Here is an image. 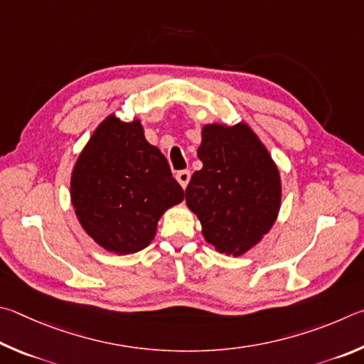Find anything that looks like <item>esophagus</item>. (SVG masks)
<instances>
[{
  "instance_id": "1",
  "label": "esophagus",
  "mask_w": 364,
  "mask_h": 364,
  "mask_svg": "<svg viewBox=\"0 0 364 364\" xmlns=\"http://www.w3.org/2000/svg\"><path fill=\"white\" fill-rule=\"evenodd\" d=\"M190 177H192V174H190V171H188V169H186V171H178V172H177V176H176L177 182L181 183L182 188H186V187L188 186Z\"/></svg>"
}]
</instances>
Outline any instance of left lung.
<instances>
[{
  "mask_svg": "<svg viewBox=\"0 0 364 364\" xmlns=\"http://www.w3.org/2000/svg\"><path fill=\"white\" fill-rule=\"evenodd\" d=\"M203 168L186 190L203 235L219 252L241 256L275 224L282 203L278 168L246 124L203 127Z\"/></svg>",
  "mask_w": 364,
  "mask_h": 364,
  "instance_id": "obj_1",
  "label": "left lung"
}]
</instances>
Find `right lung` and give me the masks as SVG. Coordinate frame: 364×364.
I'll return each mask as SVG.
<instances>
[{
	"label": "right lung",
	"mask_w": 364,
	"mask_h": 364,
	"mask_svg": "<svg viewBox=\"0 0 364 364\" xmlns=\"http://www.w3.org/2000/svg\"><path fill=\"white\" fill-rule=\"evenodd\" d=\"M183 196L137 119L123 123L110 114L102 121L73 168L75 214L89 237L114 254L149 246L159 218Z\"/></svg>",
	"instance_id": "obj_1"
}]
</instances>
